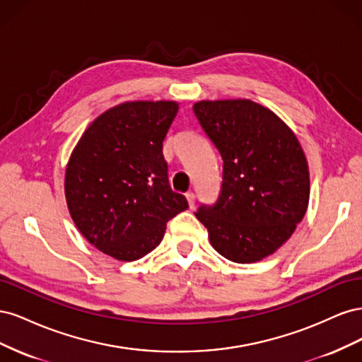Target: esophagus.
I'll return each instance as SVG.
<instances>
[{"mask_svg": "<svg viewBox=\"0 0 362 362\" xmlns=\"http://www.w3.org/2000/svg\"><path fill=\"white\" fill-rule=\"evenodd\" d=\"M185 198H187V201H189V206H190V208H193V206H194V201H196V196H194V193H193V192L185 193Z\"/></svg>", "mask_w": 362, "mask_h": 362, "instance_id": "obj_1", "label": "esophagus"}]
</instances>
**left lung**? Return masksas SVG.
I'll return each instance as SVG.
<instances>
[{
  "instance_id": "left-lung-1",
  "label": "left lung",
  "mask_w": 362,
  "mask_h": 362,
  "mask_svg": "<svg viewBox=\"0 0 362 362\" xmlns=\"http://www.w3.org/2000/svg\"><path fill=\"white\" fill-rule=\"evenodd\" d=\"M193 112L223 160L216 204L194 213L211 246L240 264L272 255L308 208L310 172L298 137L250 100L199 101Z\"/></svg>"
}]
</instances>
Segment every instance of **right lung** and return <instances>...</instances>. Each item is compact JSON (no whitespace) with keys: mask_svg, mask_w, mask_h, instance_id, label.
Here are the masks:
<instances>
[{"mask_svg":"<svg viewBox=\"0 0 362 362\" xmlns=\"http://www.w3.org/2000/svg\"><path fill=\"white\" fill-rule=\"evenodd\" d=\"M178 113L173 101H134L98 116L74 148L64 194L87 242L119 261L154 250L166 223L187 210L175 193L163 140Z\"/></svg>","mask_w":362,"mask_h":362,"instance_id":"1","label":"right lung"}]
</instances>
